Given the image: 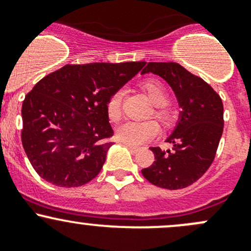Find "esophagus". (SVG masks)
<instances>
[{
    "label": "esophagus",
    "mask_w": 251,
    "mask_h": 251,
    "mask_svg": "<svg viewBox=\"0 0 251 251\" xmlns=\"http://www.w3.org/2000/svg\"><path fill=\"white\" fill-rule=\"evenodd\" d=\"M126 148L129 149V150L131 151V152H136V151L139 150V148H136V146H133V145H128V144H126Z\"/></svg>",
    "instance_id": "1"
}]
</instances>
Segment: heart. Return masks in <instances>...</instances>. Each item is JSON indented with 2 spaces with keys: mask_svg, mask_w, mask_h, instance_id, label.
Here are the masks:
<instances>
[{
  "mask_svg": "<svg viewBox=\"0 0 251 251\" xmlns=\"http://www.w3.org/2000/svg\"><path fill=\"white\" fill-rule=\"evenodd\" d=\"M143 89L151 102L157 106L153 112L155 117L165 125L170 122L171 112L167 108L162 107L168 102V94L165 86L157 80H148L143 84ZM125 94L123 89H118L108 99L106 110H107L108 118L112 122H118L122 118V102ZM158 133L160 128L153 121H146V122L128 121L117 128V139L128 145H141L155 139Z\"/></svg>",
  "mask_w": 251,
  "mask_h": 251,
  "instance_id": "obj_1",
  "label": "heart"
}]
</instances>
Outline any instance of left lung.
Returning <instances> with one entry per match:
<instances>
[{"label": "left lung", "mask_w": 251, "mask_h": 251, "mask_svg": "<svg viewBox=\"0 0 251 251\" xmlns=\"http://www.w3.org/2000/svg\"><path fill=\"white\" fill-rule=\"evenodd\" d=\"M153 73L175 91L179 120L166 139L172 150L150 148L155 161L141 170L156 187L182 189L197 182L211 166L223 131V103L220 95L199 76L175 62H149L141 74Z\"/></svg>", "instance_id": "8db88e82"}]
</instances>
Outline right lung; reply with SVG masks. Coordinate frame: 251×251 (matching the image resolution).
Wrapping results in <instances>:
<instances>
[{
	"label": "right lung",
	"instance_id": "obj_1",
	"mask_svg": "<svg viewBox=\"0 0 251 251\" xmlns=\"http://www.w3.org/2000/svg\"><path fill=\"white\" fill-rule=\"evenodd\" d=\"M145 62L67 64L42 78L22 106V144L39 176L57 187L86 184L113 143L106 105Z\"/></svg>",
	"mask_w": 251,
	"mask_h": 251
}]
</instances>
